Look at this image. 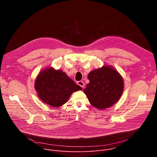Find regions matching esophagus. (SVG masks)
Returning <instances> with one entry per match:
<instances>
[{
  "mask_svg": "<svg viewBox=\"0 0 157 157\" xmlns=\"http://www.w3.org/2000/svg\"><path fill=\"white\" fill-rule=\"evenodd\" d=\"M77 84H78L79 86H80L81 87H82V88L84 87V82H82V81H78V82H77Z\"/></svg>",
  "mask_w": 157,
  "mask_h": 157,
  "instance_id": "obj_1",
  "label": "esophagus"
}]
</instances>
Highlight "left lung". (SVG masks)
<instances>
[{
	"mask_svg": "<svg viewBox=\"0 0 157 157\" xmlns=\"http://www.w3.org/2000/svg\"><path fill=\"white\" fill-rule=\"evenodd\" d=\"M87 78L89 82L84 92L94 107L104 109L119 101L124 90V81L113 67L104 66L91 71Z\"/></svg>",
	"mask_w": 157,
	"mask_h": 157,
	"instance_id": "obj_1",
	"label": "left lung"
}]
</instances>
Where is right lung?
<instances>
[{"instance_id":"right-lung-1","label":"right lung","mask_w":157,"mask_h":157,"mask_svg":"<svg viewBox=\"0 0 157 157\" xmlns=\"http://www.w3.org/2000/svg\"><path fill=\"white\" fill-rule=\"evenodd\" d=\"M35 89L39 98L53 107H58L68 101L73 92L82 87L61 70L48 68L41 71L36 78Z\"/></svg>"}]
</instances>
